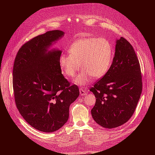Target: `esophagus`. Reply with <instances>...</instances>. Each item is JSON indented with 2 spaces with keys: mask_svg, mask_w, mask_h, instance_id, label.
I'll return each mask as SVG.
<instances>
[{
  "mask_svg": "<svg viewBox=\"0 0 155 155\" xmlns=\"http://www.w3.org/2000/svg\"><path fill=\"white\" fill-rule=\"evenodd\" d=\"M79 91H80V94L81 95H86V92H85V91L84 90L83 88H80L79 89Z\"/></svg>",
  "mask_w": 155,
  "mask_h": 155,
  "instance_id": "esophagus-1",
  "label": "esophagus"
}]
</instances>
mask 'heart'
Instances as JSON below:
<instances>
[{"instance_id":"1","label":"heart","mask_w":155,"mask_h":155,"mask_svg":"<svg viewBox=\"0 0 155 155\" xmlns=\"http://www.w3.org/2000/svg\"><path fill=\"white\" fill-rule=\"evenodd\" d=\"M69 54H62L60 67L64 75L73 77L80 69L84 70L74 80L78 85H86L91 77L99 78L109 68L112 54L110 43L102 38H84L75 41L68 48Z\"/></svg>"}]
</instances>
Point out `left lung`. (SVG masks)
I'll return each mask as SVG.
<instances>
[{"mask_svg":"<svg viewBox=\"0 0 155 155\" xmlns=\"http://www.w3.org/2000/svg\"><path fill=\"white\" fill-rule=\"evenodd\" d=\"M116 43L110 68L90 89L96 98L92 117L109 129L123 125L131 117L142 92L140 64L133 47L123 37Z\"/></svg>","mask_w":155,"mask_h":155,"instance_id":"8db88e82","label":"left lung"}]
</instances>
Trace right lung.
<instances>
[{
  "mask_svg": "<svg viewBox=\"0 0 155 155\" xmlns=\"http://www.w3.org/2000/svg\"><path fill=\"white\" fill-rule=\"evenodd\" d=\"M64 35L54 30L39 35L19 49L13 67L15 102L27 123L45 133L57 131L67 123L69 107L79 95L61 73V51L49 50Z\"/></svg>",
  "mask_w": 155,
  "mask_h": 155,
  "instance_id": "obj_1",
  "label": "right lung"
}]
</instances>
